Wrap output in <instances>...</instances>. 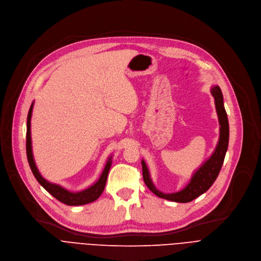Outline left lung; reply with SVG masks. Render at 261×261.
I'll list each match as a JSON object with an SVG mask.
<instances>
[{"label": "left lung", "instance_id": "1", "mask_svg": "<svg viewBox=\"0 0 261 261\" xmlns=\"http://www.w3.org/2000/svg\"><path fill=\"white\" fill-rule=\"evenodd\" d=\"M211 94L215 99V108L219 121V138L218 143L215 147V150L207 160H205L201 166L196 169L192 177H191L188 185L180 191L174 193H164L156 188L151 179L150 172L147 164L142 160L143 167V177L146 186L152 191V192L161 198L175 201V202H190L197 198L214 184L216 180L220 169L222 167L225 153L228 150L229 145V120L223 106V96L219 86L214 85L211 87Z\"/></svg>", "mask_w": 261, "mask_h": 261}]
</instances>
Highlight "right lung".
Masks as SVG:
<instances>
[{"mask_svg": "<svg viewBox=\"0 0 261 261\" xmlns=\"http://www.w3.org/2000/svg\"><path fill=\"white\" fill-rule=\"evenodd\" d=\"M32 109H33V101L30 106L28 116H27V133H26V153H27V159L30 166V169L33 173L34 177L40 182V185L49 192L52 196L56 197L58 200L62 201L63 203H66L68 205H82L92 202L96 200L100 194L102 193L103 189H105L108 173L110 170V167L112 165V156L107 160L106 166L103 168L99 178L90 187L83 191H79V192H71V191H68L67 189L63 188L60 185L50 182L47 179H45L36 165L33 159V153H32V146H31V115H32Z\"/></svg>", "mask_w": 261, "mask_h": 261, "instance_id": "1", "label": "right lung"}]
</instances>
